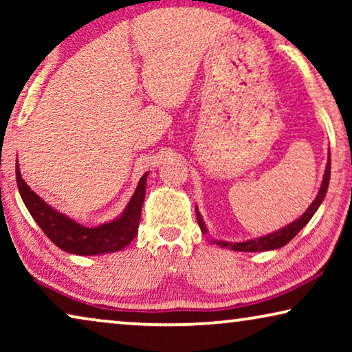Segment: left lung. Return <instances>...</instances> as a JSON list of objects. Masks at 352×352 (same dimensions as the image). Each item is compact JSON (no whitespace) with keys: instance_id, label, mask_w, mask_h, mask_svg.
Segmentation results:
<instances>
[{"instance_id":"1","label":"left lung","mask_w":352,"mask_h":352,"mask_svg":"<svg viewBox=\"0 0 352 352\" xmlns=\"http://www.w3.org/2000/svg\"><path fill=\"white\" fill-rule=\"evenodd\" d=\"M329 182H330V153H329V160H327V168H325V175H324V181H322V186L319 189V194H317L316 200L312 201L309 208H307L305 213L301 214V218H298L296 221H293L285 228L276 230V232L263 235V237L258 239H252L247 240V242H224V240H213L216 245H219L221 248H230L234 252H267V250H277L280 247H285V245L290 242V240L295 237V235L300 232V230L305 228V226L309 223V219L314 216V213L319 208L322 201H324V197L327 194V189H329ZM197 211V221H199V226L201 229V232L206 234V226L201 219V214Z\"/></svg>"}]
</instances>
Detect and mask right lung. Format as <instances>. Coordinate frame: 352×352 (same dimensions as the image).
I'll return each instance as SVG.
<instances>
[{"label": "right lung", "instance_id": "add662e5", "mask_svg": "<svg viewBox=\"0 0 352 352\" xmlns=\"http://www.w3.org/2000/svg\"><path fill=\"white\" fill-rule=\"evenodd\" d=\"M147 175L148 173L141 177L128 206L117 219L100 224L98 228H85L41 200V197H38L22 179L19 163H16L19 194L27 210L30 211L32 218L36 221V224L56 247L67 253L81 254V256L120 252L133 242L138 234L142 204L146 199Z\"/></svg>", "mask_w": 352, "mask_h": 352}]
</instances>
